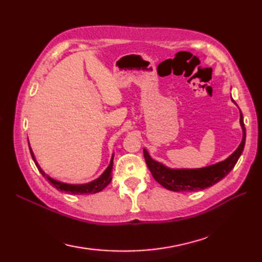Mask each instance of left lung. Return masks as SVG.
I'll use <instances>...</instances> for the list:
<instances>
[{
  "label": "left lung",
  "instance_id": "1",
  "mask_svg": "<svg viewBox=\"0 0 262 262\" xmlns=\"http://www.w3.org/2000/svg\"><path fill=\"white\" fill-rule=\"evenodd\" d=\"M232 100V99H231ZM233 103L235 102L232 100ZM240 125L242 129L241 143L231 156L226 160L220 161L205 168L199 169H172L158 162L150 157L149 152L143 149V155L146 165L152 173L155 180L161 184L165 189L174 191V192H191V191L203 190L213 186L216 182L222 180L230 172L240 158L246 143V127L244 123V117L240 112Z\"/></svg>",
  "mask_w": 262,
  "mask_h": 262
}]
</instances>
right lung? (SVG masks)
<instances>
[{
    "label": "right lung",
    "instance_id": "obj_1",
    "mask_svg": "<svg viewBox=\"0 0 262 262\" xmlns=\"http://www.w3.org/2000/svg\"><path fill=\"white\" fill-rule=\"evenodd\" d=\"M29 148H30L32 159H33V161H34V163L36 165V168L39 169V171L41 172V174L43 177H47V179L49 180V182L52 184L54 188H56L57 190H60V191H64V192L71 193V194H93V193L100 192V191L103 190L112 180L111 172H112V169H113V157H114V155H112L110 164L107 165V168L104 170L103 173H102L98 178V179H95V180H93L91 182H88V183L74 184V183H67V182L57 181V180L53 179V178H51L50 176H48L46 172H44L41 169L40 164L37 163L34 153H33V151H32L31 146H30V143H29Z\"/></svg>",
    "mask_w": 262,
    "mask_h": 262
}]
</instances>
